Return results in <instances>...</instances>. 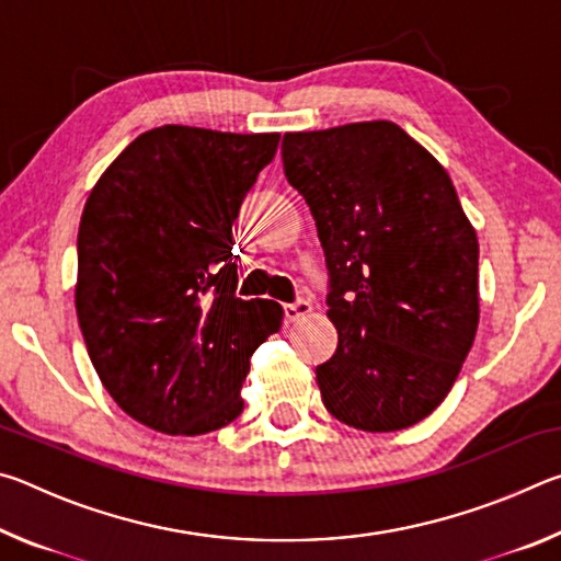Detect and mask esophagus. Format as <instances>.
I'll use <instances>...</instances> for the list:
<instances>
[{"instance_id":"34e87169","label":"esophagus","mask_w":561,"mask_h":561,"mask_svg":"<svg viewBox=\"0 0 561 561\" xmlns=\"http://www.w3.org/2000/svg\"><path fill=\"white\" fill-rule=\"evenodd\" d=\"M307 314H311V301L307 297H297L294 301L284 304V319L287 321H297Z\"/></svg>"}]
</instances>
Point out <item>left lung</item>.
<instances>
[{
  "label": "left lung",
  "mask_w": 561,
  "mask_h": 561,
  "mask_svg": "<svg viewBox=\"0 0 561 561\" xmlns=\"http://www.w3.org/2000/svg\"><path fill=\"white\" fill-rule=\"evenodd\" d=\"M282 163L317 220L339 346L317 366L351 428L423 421L458 378L480 319L478 237L450 175L391 121L284 133Z\"/></svg>",
  "instance_id": "8db88e82"
}]
</instances>
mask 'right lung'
<instances>
[{
	"label": "right lung",
	"mask_w": 561,
	"mask_h": 561,
	"mask_svg": "<svg viewBox=\"0 0 561 561\" xmlns=\"http://www.w3.org/2000/svg\"><path fill=\"white\" fill-rule=\"evenodd\" d=\"M277 146L279 133L153 128L91 190L76 314L101 383L148 428L203 435L242 413L250 356L284 311L234 294L232 225Z\"/></svg>",
	"instance_id": "1"
}]
</instances>
